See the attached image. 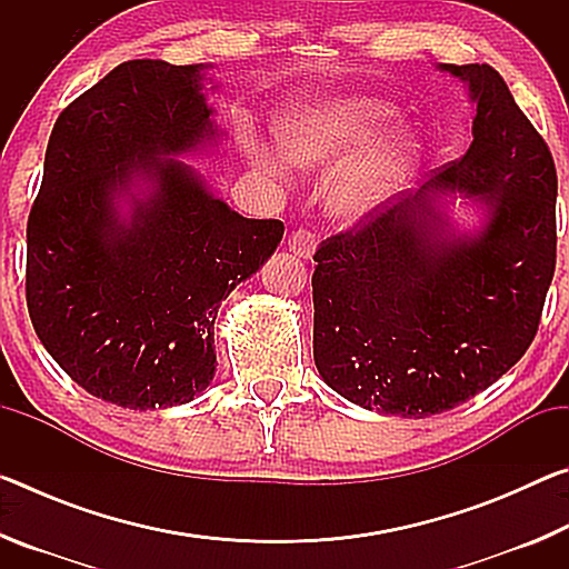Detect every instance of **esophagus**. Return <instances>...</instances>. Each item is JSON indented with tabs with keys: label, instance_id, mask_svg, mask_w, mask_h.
Listing matches in <instances>:
<instances>
[{
	"label": "esophagus",
	"instance_id": "34e87169",
	"mask_svg": "<svg viewBox=\"0 0 569 569\" xmlns=\"http://www.w3.org/2000/svg\"><path fill=\"white\" fill-rule=\"evenodd\" d=\"M288 250L298 258H311L316 250V236L311 230H303V228L293 230V233L288 236Z\"/></svg>",
	"mask_w": 569,
	"mask_h": 569
}]
</instances>
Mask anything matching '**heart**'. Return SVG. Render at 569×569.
<instances>
[{
  "mask_svg": "<svg viewBox=\"0 0 569 569\" xmlns=\"http://www.w3.org/2000/svg\"><path fill=\"white\" fill-rule=\"evenodd\" d=\"M397 110L387 100L353 90H316L296 98L276 120L273 142L288 166L331 172L326 208L346 226L379 216L407 186L417 146L407 132H389ZM248 158L263 152L246 142Z\"/></svg>",
  "mask_w": 569,
  "mask_h": 569,
  "instance_id": "obj_1",
  "label": "heart"
}]
</instances>
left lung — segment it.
Listing matches in <instances>:
<instances>
[{
	"label": "left lung",
	"mask_w": 569,
	"mask_h": 569,
	"mask_svg": "<svg viewBox=\"0 0 569 569\" xmlns=\"http://www.w3.org/2000/svg\"><path fill=\"white\" fill-rule=\"evenodd\" d=\"M477 104L471 146L417 196L316 250L313 359L343 399L423 419L459 407L532 343L555 276L552 152L489 64H439ZM441 194L479 199L459 234Z\"/></svg>",
	"instance_id": "1"
}]
</instances>
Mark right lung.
Returning a JSON list of instances; mask_svg holds the SVG:
<instances>
[{
  "mask_svg": "<svg viewBox=\"0 0 569 569\" xmlns=\"http://www.w3.org/2000/svg\"><path fill=\"white\" fill-rule=\"evenodd\" d=\"M208 64L130 60L67 104L27 223V308L74 383L122 409L200 397L223 298L283 238L206 188L188 152L220 138Z\"/></svg>",
  "mask_w": 569,
  "mask_h": 569,
  "instance_id": "obj_1",
  "label": "right lung"
}]
</instances>
